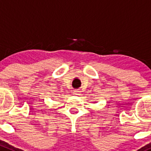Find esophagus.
<instances>
[{
  "label": "esophagus",
  "mask_w": 151,
  "mask_h": 151,
  "mask_svg": "<svg viewBox=\"0 0 151 151\" xmlns=\"http://www.w3.org/2000/svg\"><path fill=\"white\" fill-rule=\"evenodd\" d=\"M74 93L75 94V95H80V91H77V90H75V91H74Z\"/></svg>",
  "instance_id": "34e87169"
}]
</instances>
